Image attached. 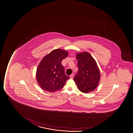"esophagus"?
I'll use <instances>...</instances> for the list:
<instances>
[{
  "label": "esophagus",
  "instance_id": "34e87169",
  "mask_svg": "<svg viewBox=\"0 0 133 133\" xmlns=\"http://www.w3.org/2000/svg\"><path fill=\"white\" fill-rule=\"evenodd\" d=\"M70 77L71 79H72L74 77V74H72L70 76Z\"/></svg>",
  "mask_w": 133,
  "mask_h": 133
}]
</instances>
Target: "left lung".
I'll return each mask as SVG.
<instances>
[{"label":"left lung","instance_id":"obj_1","mask_svg":"<svg viewBox=\"0 0 133 133\" xmlns=\"http://www.w3.org/2000/svg\"><path fill=\"white\" fill-rule=\"evenodd\" d=\"M79 70L74 78L78 89L88 93L97 87L100 80V72L97 63L88 52L76 54Z\"/></svg>","mask_w":133,"mask_h":133}]
</instances>
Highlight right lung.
Segmentation results:
<instances>
[{
  "instance_id": "right-lung-1",
  "label": "right lung",
  "mask_w": 133,
  "mask_h": 133,
  "mask_svg": "<svg viewBox=\"0 0 133 133\" xmlns=\"http://www.w3.org/2000/svg\"><path fill=\"white\" fill-rule=\"evenodd\" d=\"M68 55L65 50L56 49L44 57L36 72L37 83L42 89L55 92L62 88L70 77L66 75L61 61Z\"/></svg>"
}]
</instances>
